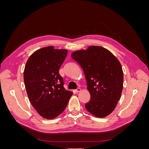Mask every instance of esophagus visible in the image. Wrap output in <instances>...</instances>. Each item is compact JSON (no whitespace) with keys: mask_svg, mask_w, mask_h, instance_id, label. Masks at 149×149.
Wrapping results in <instances>:
<instances>
[{"mask_svg":"<svg viewBox=\"0 0 149 149\" xmlns=\"http://www.w3.org/2000/svg\"><path fill=\"white\" fill-rule=\"evenodd\" d=\"M81 90V89L80 88H77V89H76L75 91L76 93H78V92H80Z\"/></svg>","mask_w":149,"mask_h":149,"instance_id":"esophagus-1","label":"esophagus"}]
</instances>
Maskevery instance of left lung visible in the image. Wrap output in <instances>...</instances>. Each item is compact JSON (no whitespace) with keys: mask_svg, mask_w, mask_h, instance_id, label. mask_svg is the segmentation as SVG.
I'll use <instances>...</instances> for the list:
<instances>
[{"mask_svg":"<svg viewBox=\"0 0 149 149\" xmlns=\"http://www.w3.org/2000/svg\"><path fill=\"white\" fill-rule=\"evenodd\" d=\"M71 57L82 68L91 94L85 104L86 110L97 118H104L113 111L120 100L124 75L117 58L108 49L98 46L78 50Z\"/></svg>","mask_w":149,"mask_h":149,"instance_id":"8db88e82","label":"left lung"}]
</instances>
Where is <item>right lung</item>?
Segmentation results:
<instances>
[{"mask_svg": "<svg viewBox=\"0 0 149 149\" xmlns=\"http://www.w3.org/2000/svg\"><path fill=\"white\" fill-rule=\"evenodd\" d=\"M67 49L44 47L32 53L26 63L24 79L31 105L43 118L52 119L61 114L73 93L64 88L59 69Z\"/></svg>", "mask_w": 149, "mask_h": 149, "instance_id": "add662e5", "label": "right lung"}]
</instances>
